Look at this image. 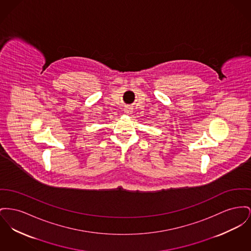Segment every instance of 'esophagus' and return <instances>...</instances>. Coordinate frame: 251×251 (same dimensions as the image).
<instances>
[{"instance_id": "esophagus-1", "label": "esophagus", "mask_w": 251, "mask_h": 251, "mask_svg": "<svg viewBox=\"0 0 251 251\" xmlns=\"http://www.w3.org/2000/svg\"><path fill=\"white\" fill-rule=\"evenodd\" d=\"M125 113L127 114V115H131L132 113H133V109L131 108V107H129V106H127L126 108H125Z\"/></svg>"}]
</instances>
